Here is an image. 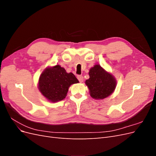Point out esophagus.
<instances>
[{"label": "esophagus", "instance_id": "obj_1", "mask_svg": "<svg viewBox=\"0 0 156 156\" xmlns=\"http://www.w3.org/2000/svg\"><path fill=\"white\" fill-rule=\"evenodd\" d=\"M77 79H78V80H79L80 83L83 82L84 79H83V77L82 76V75H78V76H77Z\"/></svg>", "mask_w": 156, "mask_h": 156}]
</instances>
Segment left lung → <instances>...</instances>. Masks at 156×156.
I'll use <instances>...</instances> for the list:
<instances>
[{
    "instance_id": "1",
    "label": "left lung",
    "mask_w": 156,
    "mask_h": 156,
    "mask_svg": "<svg viewBox=\"0 0 156 156\" xmlns=\"http://www.w3.org/2000/svg\"><path fill=\"white\" fill-rule=\"evenodd\" d=\"M90 78L85 81L90 95L96 100L104 99L114 92L116 81L112 75L97 64L89 71Z\"/></svg>"
}]
</instances>
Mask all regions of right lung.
Returning a JSON list of instances; mask_svg holds the SVG:
<instances>
[{"label": "right lung", "mask_w": 156, "mask_h": 156, "mask_svg": "<svg viewBox=\"0 0 156 156\" xmlns=\"http://www.w3.org/2000/svg\"><path fill=\"white\" fill-rule=\"evenodd\" d=\"M79 83L72 73H67L60 65L47 68L39 78L38 88L44 97L51 102L64 100L69 87Z\"/></svg>", "instance_id": "add662e5"}]
</instances>
